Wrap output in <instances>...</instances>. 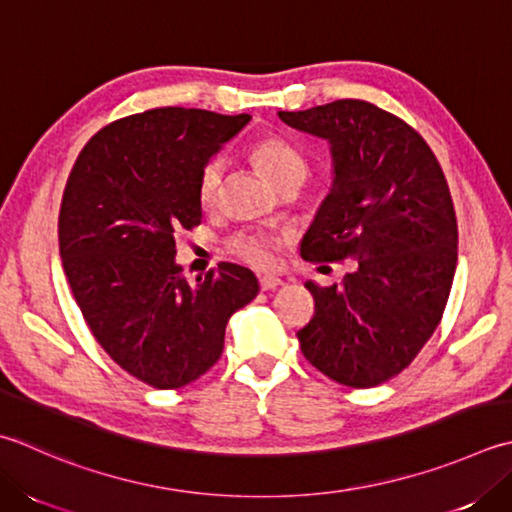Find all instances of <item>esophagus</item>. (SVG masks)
Masks as SVG:
<instances>
[{"label":"esophagus","mask_w":512,"mask_h":512,"mask_svg":"<svg viewBox=\"0 0 512 512\" xmlns=\"http://www.w3.org/2000/svg\"><path fill=\"white\" fill-rule=\"evenodd\" d=\"M282 284H284L282 279L275 277V275H259V288H262V290H275Z\"/></svg>","instance_id":"1"}]
</instances>
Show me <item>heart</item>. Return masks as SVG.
I'll list each match as a JSON object with an SVG mask.
<instances>
[{
    "label": "heart",
    "mask_w": 512,
    "mask_h": 512,
    "mask_svg": "<svg viewBox=\"0 0 512 512\" xmlns=\"http://www.w3.org/2000/svg\"><path fill=\"white\" fill-rule=\"evenodd\" d=\"M250 153L257 164L266 170V175L277 186H286L290 182H304L308 173V159L288 137L277 133H266L257 137ZM226 177V157L210 155L197 170V199L204 208L217 206L222 197V186ZM226 250L239 262L253 268H270L275 264V246L273 237L262 230H237L226 239Z\"/></svg>",
    "instance_id": "heart-1"
}]
</instances>
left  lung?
Returning a JSON list of instances; mask_svg holds the SVG:
<instances>
[{"mask_svg": "<svg viewBox=\"0 0 512 512\" xmlns=\"http://www.w3.org/2000/svg\"><path fill=\"white\" fill-rule=\"evenodd\" d=\"M279 117L333 144V190L302 257L357 259L342 284L306 282L315 315L297 333L302 353L337 384L379 386L433 337L453 286L457 217L444 170L413 126L364 99Z\"/></svg>", "mask_w": 512, "mask_h": 512, "instance_id": "left-lung-1", "label": "left lung"}]
</instances>
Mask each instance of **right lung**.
<instances>
[{
    "instance_id": "right-lung-1",
    "label": "right lung",
    "mask_w": 512,
    "mask_h": 512,
    "mask_svg": "<svg viewBox=\"0 0 512 512\" xmlns=\"http://www.w3.org/2000/svg\"><path fill=\"white\" fill-rule=\"evenodd\" d=\"M250 115L150 108L115 119L77 155L59 208V255L90 333L130 377L159 390L202 377L257 277L222 262L190 284L175 237L202 224L197 170Z\"/></svg>"
}]
</instances>
